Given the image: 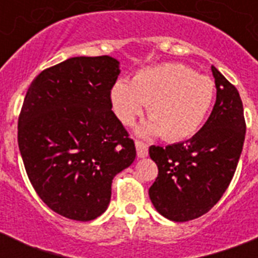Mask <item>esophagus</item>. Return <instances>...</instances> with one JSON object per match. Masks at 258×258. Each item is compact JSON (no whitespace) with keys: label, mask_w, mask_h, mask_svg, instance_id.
<instances>
[{"label":"esophagus","mask_w":258,"mask_h":258,"mask_svg":"<svg viewBox=\"0 0 258 258\" xmlns=\"http://www.w3.org/2000/svg\"><path fill=\"white\" fill-rule=\"evenodd\" d=\"M135 146H137V153L139 158H146L149 155V146L143 143L141 141L135 142Z\"/></svg>","instance_id":"obj_1"}]
</instances>
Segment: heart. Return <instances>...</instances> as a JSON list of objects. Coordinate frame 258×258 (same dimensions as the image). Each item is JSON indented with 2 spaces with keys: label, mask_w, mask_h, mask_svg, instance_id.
Wrapping results in <instances>:
<instances>
[{
  "label": "heart",
  "mask_w": 258,
  "mask_h": 258,
  "mask_svg": "<svg viewBox=\"0 0 258 258\" xmlns=\"http://www.w3.org/2000/svg\"><path fill=\"white\" fill-rule=\"evenodd\" d=\"M216 97L212 79L180 64H159L139 71L131 83L117 80L111 88L116 117L131 125L149 105L150 123L143 135L161 134L170 142L191 138L206 120Z\"/></svg>",
  "instance_id": "b5f03b06"
}]
</instances>
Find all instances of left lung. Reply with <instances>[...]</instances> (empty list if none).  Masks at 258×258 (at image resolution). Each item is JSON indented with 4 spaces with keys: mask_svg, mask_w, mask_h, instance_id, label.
<instances>
[{
    "mask_svg": "<svg viewBox=\"0 0 258 258\" xmlns=\"http://www.w3.org/2000/svg\"><path fill=\"white\" fill-rule=\"evenodd\" d=\"M217 99L198 133L175 145L151 146L158 176L149 196L167 220L186 222L208 213L226 191L245 141L244 107L237 88L212 67Z\"/></svg>",
    "mask_w": 258,
    "mask_h": 258,
    "instance_id": "left-lung-1",
    "label": "left lung"
}]
</instances>
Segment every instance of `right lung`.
Returning <instances> with one entry per match:
<instances>
[{
  "instance_id": "add662e5",
  "label": "right lung",
  "mask_w": 258,
  "mask_h": 258,
  "mask_svg": "<svg viewBox=\"0 0 258 258\" xmlns=\"http://www.w3.org/2000/svg\"><path fill=\"white\" fill-rule=\"evenodd\" d=\"M120 74L109 56L71 57L34 79L18 117V147L42 202L60 216L91 221L107 210L113 176L137 157L113 113Z\"/></svg>"
}]
</instances>
